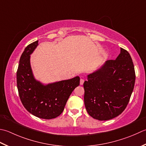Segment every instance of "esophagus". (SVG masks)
Instances as JSON below:
<instances>
[{"mask_svg":"<svg viewBox=\"0 0 146 146\" xmlns=\"http://www.w3.org/2000/svg\"><path fill=\"white\" fill-rule=\"evenodd\" d=\"M84 82H85V80L83 79V78H81L80 81V85H83V84H84Z\"/></svg>","mask_w":146,"mask_h":146,"instance_id":"34e87169","label":"esophagus"}]
</instances>
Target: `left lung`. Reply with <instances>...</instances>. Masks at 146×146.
<instances>
[{"mask_svg": "<svg viewBox=\"0 0 146 146\" xmlns=\"http://www.w3.org/2000/svg\"><path fill=\"white\" fill-rule=\"evenodd\" d=\"M135 81L132 58L121 48L115 60H108L87 75L84 87V103L93 118L100 121L113 119L125 110L130 101Z\"/></svg>", "mask_w": 146, "mask_h": 146, "instance_id": "8db88e82", "label": "left lung"}]
</instances>
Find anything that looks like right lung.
<instances>
[{
  "label": "right lung",
  "instance_id": "add662e5",
  "mask_svg": "<svg viewBox=\"0 0 146 146\" xmlns=\"http://www.w3.org/2000/svg\"><path fill=\"white\" fill-rule=\"evenodd\" d=\"M38 40L25 48L17 70V87L25 109L38 118L50 119L62 113L73 90L80 85V77L44 85L35 78L30 65V55Z\"/></svg>",
  "mask_w": 146,
  "mask_h": 146
}]
</instances>
